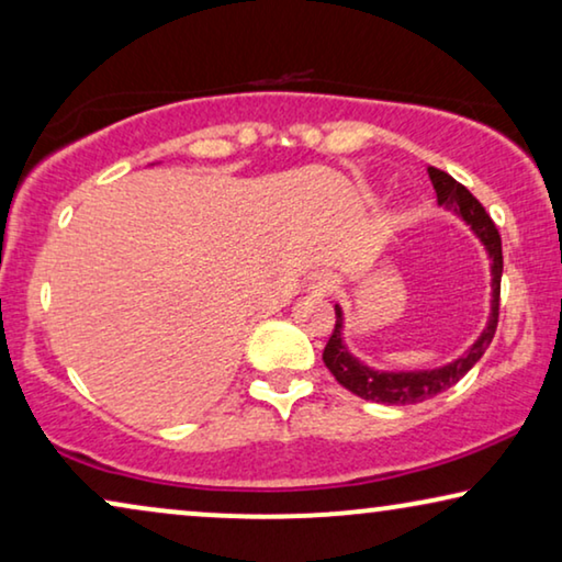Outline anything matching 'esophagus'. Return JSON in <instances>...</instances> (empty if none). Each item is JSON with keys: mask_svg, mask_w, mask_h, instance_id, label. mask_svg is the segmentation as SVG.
Returning a JSON list of instances; mask_svg holds the SVG:
<instances>
[{"mask_svg": "<svg viewBox=\"0 0 562 562\" xmlns=\"http://www.w3.org/2000/svg\"><path fill=\"white\" fill-rule=\"evenodd\" d=\"M314 289H317L322 296H327V294H335V289H337V281L333 279V276H319L317 283H314Z\"/></svg>", "mask_w": 562, "mask_h": 562, "instance_id": "obj_1", "label": "esophagus"}]
</instances>
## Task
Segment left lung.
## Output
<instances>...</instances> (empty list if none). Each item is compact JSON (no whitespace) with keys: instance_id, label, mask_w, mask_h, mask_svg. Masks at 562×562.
Here are the masks:
<instances>
[{"instance_id":"1","label":"left lung","mask_w":562,"mask_h":562,"mask_svg":"<svg viewBox=\"0 0 562 562\" xmlns=\"http://www.w3.org/2000/svg\"><path fill=\"white\" fill-rule=\"evenodd\" d=\"M429 181H432L437 204H442L445 210H452L468 227L473 229V235L479 237L483 248H486L491 258V314L486 327L479 335L471 348L463 356L452 360L448 366L429 368V371H375V368L366 366L363 360H358L345 345V317L342 306L335 304V329L329 335L327 348L322 352V360L329 368V373L335 375L337 383L345 386L352 394L366 398V402L375 404H419L425 398H432L442 391L463 379L471 368L479 363L483 352L494 340L496 325H498V294H502V271H504V256H502V235L494 225V220L488 217L479 199L468 191L463 183H458L450 173L440 171V168H427Z\"/></svg>"}]
</instances>
